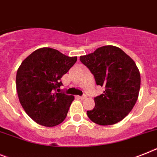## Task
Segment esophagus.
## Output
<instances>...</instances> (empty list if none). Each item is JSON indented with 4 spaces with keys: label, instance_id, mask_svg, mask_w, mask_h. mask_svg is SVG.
Returning <instances> with one entry per match:
<instances>
[{
    "label": "esophagus",
    "instance_id": "esophagus-1",
    "mask_svg": "<svg viewBox=\"0 0 157 157\" xmlns=\"http://www.w3.org/2000/svg\"><path fill=\"white\" fill-rule=\"evenodd\" d=\"M81 99V100H84V99H86L87 98V96L86 95H83V96H81V97H79Z\"/></svg>",
    "mask_w": 157,
    "mask_h": 157
}]
</instances>
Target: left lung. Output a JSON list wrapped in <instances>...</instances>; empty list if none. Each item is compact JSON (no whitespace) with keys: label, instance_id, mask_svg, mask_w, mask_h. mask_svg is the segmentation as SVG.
Returning <instances> with one entry per match:
<instances>
[{"label":"left lung","instance_id":"1","mask_svg":"<svg viewBox=\"0 0 157 157\" xmlns=\"http://www.w3.org/2000/svg\"><path fill=\"white\" fill-rule=\"evenodd\" d=\"M93 74L104 93L94 98L95 107L87 111L91 121L111 125L123 120L134 107L140 88V75L133 60L113 45L100 47L94 52L80 56Z\"/></svg>","mask_w":157,"mask_h":157}]
</instances>
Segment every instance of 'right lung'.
<instances>
[{
	"mask_svg": "<svg viewBox=\"0 0 157 157\" xmlns=\"http://www.w3.org/2000/svg\"><path fill=\"white\" fill-rule=\"evenodd\" d=\"M76 60L58 50L41 48L32 52L18 68L16 82L20 103L40 125L53 127L66 118L74 97L60 93V78Z\"/></svg>",
	"mask_w": 157,
	"mask_h": 157,
	"instance_id": "right-lung-1",
	"label": "right lung"
}]
</instances>
